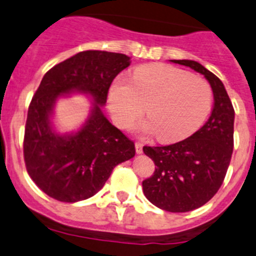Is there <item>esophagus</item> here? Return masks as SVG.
<instances>
[{
    "mask_svg": "<svg viewBox=\"0 0 256 256\" xmlns=\"http://www.w3.org/2000/svg\"><path fill=\"white\" fill-rule=\"evenodd\" d=\"M136 152L138 154L143 153V144L139 143V142H136Z\"/></svg>",
    "mask_w": 256,
    "mask_h": 256,
    "instance_id": "34e87169",
    "label": "esophagus"
}]
</instances>
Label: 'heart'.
<instances>
[{
	"instance_id": "obj_1",
	"label": "heart",
	"mask_w": 256,
	"mask_h": 256,
	"mask_svg": "<svg viewBox=\"0 0 256 256\" xmlns=\"http://www.w3.org/2000/svg\"><path fill=\"white\" fill-rule=\"evenodd\" d=\"M114 122L133 127L146 113L140 132L156 133L162 142H176L202 127L213 107V90L204 78L170 64L136 68L130 80L118 77L110 90Z\"/></svg>"
}]
</instances>
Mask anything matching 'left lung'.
<instances>
[{"mask_svg":"<svg viewBox=\"0 0 256 256\" xmlns=\"http://www.w3.org/2000/svg\"><path fill=\"white\" fill-rule=\"evenodd\" d=\"M172 62L204 74L214 93L213 110L208 122L184 140L143 146L156 170L142 186L152 204L172 213H186L208 203L224 182L234 148V108L222 80L200 63Z\"/></svg>","mask_w":256,"mask_h":256,"instance_id":"left-lung-1","label":"left lung"}]
</instances>
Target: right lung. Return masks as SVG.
<instances>
[{"label":"right lung","instance_id":"right-lung-1","mask_svg":"<svg viewBox=\"0 0 256 256\" xmlns=\"http://www.w3.org/2000/svg\"><path fill=\"white\" fill-rule=\"evenodd\" d=\"M130 64L122 53L83 50L50 68L32 97L24 138L27 173L40 189L64 203L84 200L100 192L116 166L133 158L134 142L103 116L113 80ZM88 92L96 103L82 129L58 136L49 122L58 95Z\"/></svg>","mask_w":256,"mask_h":256}]
</instances>
